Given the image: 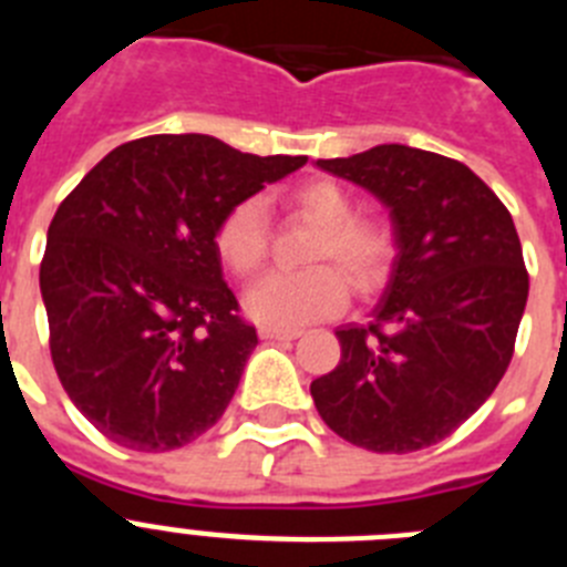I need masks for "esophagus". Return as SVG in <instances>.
Here are the masks:
<instances>
[{
	"label": "esophagus",
	"mask_w": 567,
	"mask_h": 567,
	"mask_svg": "<svg viewBox=\"0 0 567 567\" xmlns=\"http://www.w3.org/2000/svg\"><path fill=\"white\" fill-rule=\"evenodd\" d=\"M260 338H267V340H295V338H300V329L264 327V329H260Z\"/></svg>",
	"instance_id": "esophagus-1"
}]
</instances>
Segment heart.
<instances>
[{"instance_id":"b5f03b06","label":"heart","mask_w":567,"mask_h":567,"mask_svg":"<svg viewBox=\"0 0 567 567\" xmlns=\"http://www.w3.org/2000/svg\"><path fill=\"white\" fill-rule=\"evenodd\" d=\"M287 204L318 227L309 244L307 272H272L247 295V312L264 327L292 329L332 318L346 307L349 285L358 295L380 287L394 260V229L380 215L354 213L352 193L334 178H307L289 189ZM215 252L238 278H252L267 264V209L258 198H240L215 227Z\"/></svg>"}]
</instances>
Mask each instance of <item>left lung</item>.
<instances>
[{"label":"left lung","instance_id":"obj_1","mask_svg":"<svg viewBox=\"0 0 567 567\" xmlns=\"http://www.w3.org/2000/svg\"><path fill=\"white\" fill-rule=\"evenodd\" d=\"M318 167L392 209L398 258L369 327H340V363L312 380L338 437L380 454L440 443L491 398L514 358L528 269L514 218L463 162L380 144Z\"/></svg>","mask_w":567,"mask_h":567}]
</instances>
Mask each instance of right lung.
Instances as JSON below:
<instances>
[{"label": "right lung", "mask_w": 567, "mask_h": 567, "mask_svg": "<svg viewBox=\"0 0 567 567\" xmlns=\"http://www.w3.org/2000/svg\"><path fill=\"white\" fill-rule=\"evenodd\" d=\"M303 164L213 135H144L59 204L39 267L50 358L104 437L173 452L221 420L258 334L224 284L215 227Z\"/></svg>", "instance_id": "right-lung-1"}]
</instances>
